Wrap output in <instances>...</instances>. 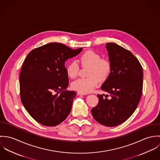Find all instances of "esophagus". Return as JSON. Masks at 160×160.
I'll return each mask as SVG.
<instances>
[{
    "label": "esophagus",
    "mask_w": 160,
    "mask_h": 160,
    "mask_svg": "<svg viewBox=\"0 0 160 160\" xmlns=\"http://www.w3.org/2000/svg\"><path fill=\"white\" fill-rule=\"evenodd\" d=\"M78 95H86V93H82V92H78Z\"/></svg>",
    "instance_id": "1"
}]
</instances>
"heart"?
Wrapping results in <instances>:
<instances>
[{
    "label": "heart",
    "instance_id": "1",
    "mask_svg": "<svg viewBox=\"0 0 160 160\" xmlns=\"http://www.w3.org/2000/svg\"><path fill=\"white\" fill-rule=\"evenodd\" d=\"M81 64L84 67H89L88 75L89 77L79 78L71 84L72 89L82 93L92 91L98 85V79L105 80L111 71V63L105 58H101L100 55L92 50L84 53L79 58ZM79 71V66L74 62H71L67 67V72L69 78H74Z\"/></svg>",
    "mask_w": 160,
    "mask_h": 160
}]
</instances>
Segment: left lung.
<instances>
[{
	"label": "left lung",
	"mask_w": 160,
	"mask_h": 160,
	"mask_svg": "<svg viewBox=\"0 0 160 160\" xmlns=\"http://www.w3.org/2000/svg\"><path fill=\"white\" fill-rule=\"evenodd\" d=\"M111 71L101 89L110 93L98 94V105L92 114L100 124L114 127L126 121L137 108L143 88V70L137 58L115 43H107Z\"/></svg>",
	"instance_id": "left-lung-1"
}]
</instances>
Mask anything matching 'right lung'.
I'll list each match as a JSON object with an SVG mask.
<instances>
[{
	"label": "right lung",
	"mask_w": 160,
	"mask_h": 160,
	"mask_svg": "<svg viewBox=\"0 0 160 160\" xmlns=\"http://www.w3.org/2000/svg\"><path fill=\"white\" fill-rule=\"evenodd\" d=\"M82 50L53 42L27 55L20 74V97L26 111L39 123L55 126L70 113L76 92L67 90L69 79L65 63Z\"/></svg>",
	"instance_id": "obj_1"
}]
</instances>
